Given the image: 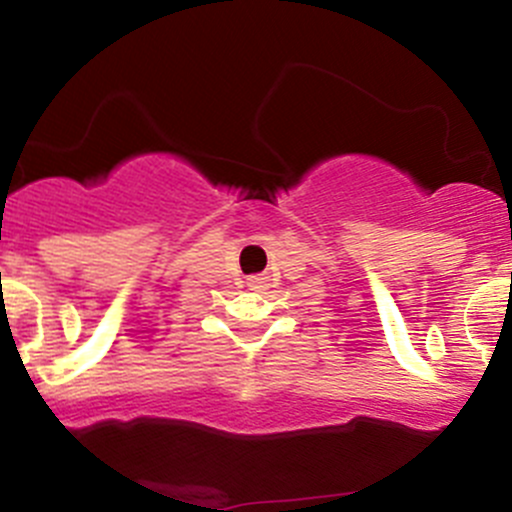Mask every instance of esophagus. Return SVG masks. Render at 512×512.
Returning a JSON list of instances; mask_svg holds the SVG:
<instances>
[{
	"label": "esophagus",
	"mask_w": 512,
	"mask_h": 512,
	"mask_svg": "<svg viewBox=\"0 0 512 512\" xmlns=\"http://www.w3.org/2000/svg\"><path fill=\"white\" fill-rule=\"evenodd\" d=\"M247 287H252V289H267V287H270V277H267V275H255V277H250V282H247Z\"/></svg>",
	"instance_id": "1"
}]
</instances>
